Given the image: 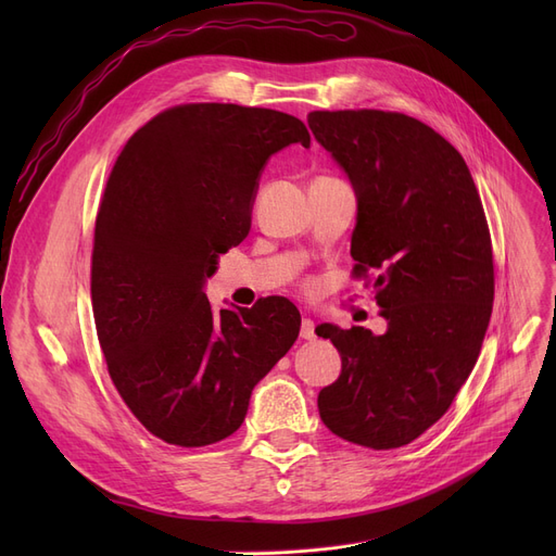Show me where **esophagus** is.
Listing matches in <instances>:
<instances>
[{
	"mask_svg": "<svg viewBox=\"0 0 556 556\" xmlns=\"http://www.w3.org/2000/svg\"><path fill=\"white\" fill-rule=\"evenodd\" d=\"M300 336H302L304 340H313V338H315V323H313V319H308V317L302 319Z\"/></svg>",
	"mask_w": 556,
	"mask_h": 556,
	"instance_id": "obj_1",
	"label": "esophagus"
}]
</instances>
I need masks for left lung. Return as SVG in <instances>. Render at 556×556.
I'll list each match as a JSON object with an SVG mask.
<instances>
[{"instance_id":"8db88e82","label":"left lung","mask_w":556,"mask_h":556,"mask_svg":"<svg viewBox=\"0 0 556 556\" xmlns=\"http://www.w3.org/2000/svg\"><path fill=\"white\" fill-rule=\"evenodd\" d=\"M308 128L352 180V275L388 331L327 325L342 358L317 396L325 426L374 451L410 444L473 371L493 308V250L471 170L430 126L401 112L315 110Z\"/></svg>"}]
</instances>
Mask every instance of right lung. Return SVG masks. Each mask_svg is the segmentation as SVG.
<instances>
[{
    "label": "right lung",
    "mask_w": 556,
    "mask_h": 556,
    "mask_svg": "<svg viewBox=\"0 0 556 556\" xmlns=\"http://www.w3.org/2000/svg\"><path fill=\"white\" fill-rule=\"evenodd\" d=\"M311 135L293 114L185 103L143 124L99 204L92 311L112 383L162 442L200 448L237 432L250 394L300 336L286 298L214 311L202 286L250 231L268 157Z\"/></svg>",
    "instance_id": "add662e5"
}]
</instances>
